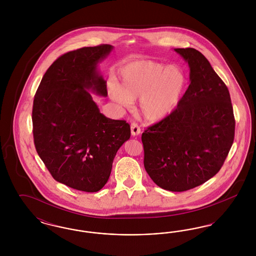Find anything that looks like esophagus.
<instances>
[{"mask_svg":"<svg viewBox=\"0 0 256 256\" xmlns=\"http://www.w3.org/2000/svg\"><path fill=\"white\" fill-rule=\"evenodd\" d=\"M130 130H132V136H137L141 134V130L139 128V126L136 122H132L130 126Z\"/></svg>","mask_w":256,"mask_h":256,"instance_id":"34e87169","label":"esophagus"}]
</instances>
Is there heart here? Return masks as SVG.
Returning a JSON list of instances; mask_svg holds the SVG:
<instances>
[{
    "label": "heart",
    "instance_id": "1",
    "mask_svg": "<svg viewBox=\"0 0 256 256\" xmlns=\"http://www.w3.org/2000/svg\"><path fill=\"white\" fill-rule=\"evenodd\" d=\"M119 86H110V98L121 108H128L134 100L140 98V114L148 122L169 117L180 104L187 86L182 68L152 60L126 64L119 72Z\"/></svg>",
    "mask_w": 256,
    "mask_h": 256
}]
</instances>
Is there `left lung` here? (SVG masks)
<instances>
[{
  "label": "left lung",
  "mask_w": 256,
  "mask_h": 256,
  "mask_svg": "<svg viewBox=\"0 0 256 256\" xmlns=\"http://www.w3.org/2000/svg\"><path fill=\"white\" fill-rule=\"evenodd\" d=\"M189 65L190 84L176 110L142 134L144 166L162 189L183 192L213 178L234 140L228 89L206 58L193 48L174 49Z\"/></svg>",
  "instance_id": "obj_1"
}]
</instances>
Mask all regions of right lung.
<instances>
[{
    "label": "right lung",
    "instance_id": "obj_1",
    "mask_svg": "<svg viewBox=\"0 0 256 256\" xmlns=\"http://www.w3.org/2000/svg\"><path fill=\"white\" fill-rule=\"evenodd\" d=\"M112 50L100 45L61 56L42 78L34 100L38 156L56 182L84 192L106 185L118 150L130 137V124L106 118L90 93L108 96L98 63Z\"/></svg>",
    "mask_w": 256,
    "mask_h": 256
}]
</instances>
